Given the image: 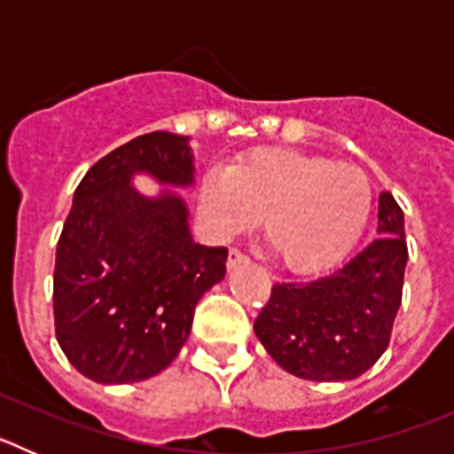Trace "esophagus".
<instances>
[{"instance_id":"obj_1","label":"esophagus","mask_w":454,"mask_h":454,"mask_svg":"<svg viewBox=\"0 0 454 454\" xmlns=\"http://www.w3.org/2000/svg\"><path fill=\"white\" fill-rule=\"evenodd\" d=\"M246 262H247V256L239 250H230V254H227V268H230V270L239 266V263H246Z\"/></svg>"}]
</instances>
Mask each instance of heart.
Instances as JSON below:
<instances>
[{"mask_svg": "<svg viewBox=\"0 0 454 454\" xmlns=\"http://www.w3.org/2000/svg\"><path fill=\"white\" fill-rule=\"evenodd\" d=\"M371 208L372 188L359 168L293 150H254L230 170L211 168L200 184V211L215 236L231 239L263 218V243L295 272L339 262Z\"/></svg>", "mask_w": 454, "mask_h": 454, "instance_id": "heart-1", "label": "heart"}]
</instances>
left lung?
<instances>
[{"label":"left lung","instance_id":"8db88e82","mask_svg":"<svg viewBox=\"0 0 454 454\" xmlns=\"http://www.w3.org/2000/svg\"><path fill=\"white\" fill-rule=\"evenodd\" d=\"M404 214L380 195L377 239L311 282L275 284L254 334L284 371L314 382H346L384 355L403 302Z\"/></svg>","mask_w":454,"mask_h":454}]
</instances>
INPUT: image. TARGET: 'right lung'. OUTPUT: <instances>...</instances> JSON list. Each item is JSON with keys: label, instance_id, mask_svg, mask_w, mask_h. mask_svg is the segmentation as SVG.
<instances>
[{"label": "right lung", "instance_id": "right-lung-1", "mask_svg": "<svg viewBox=\"0 0 454 454\" xmlns=\"http://www.w3.org/2000/svg\"><path fill=\"white\" fill-rule=\"evenodd\" d=\"M145 174L164 191L133 188ZM191 136L152 131L99 159L74 191L54 268L56 340L82 375L131 384L172 364L200 298L224 279V247L192 240Z\"/></svg>", "mask_w": 454, "mask_h": 454}]
</instances>
